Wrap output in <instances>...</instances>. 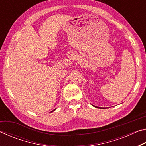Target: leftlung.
<instances>
[{
    "label": "left lung",
    "instance_id": "left-lung-1",
    "mask_svg": "<svg viewBox=\"0 0 146 146\" xmlns=\"http://www.w3.org/2000/svg\"><path fill=\"white\" fill-rule=\"evenodd\" d=\"M94 107H95V108H97V106H94ZM101 108V109H104V108H100V107H99V108ZM104 109H105V108H104Z\"/></svg>",
    "mask_w": 146,
    "mask_h": 146
}]
</instances>
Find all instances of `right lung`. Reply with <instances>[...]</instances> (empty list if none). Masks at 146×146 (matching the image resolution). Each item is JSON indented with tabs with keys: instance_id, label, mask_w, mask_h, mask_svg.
Here are the masks:
<instances>
[{
	"instance_id": "right-lung-1",
	"label": "right lung",
	"mask_w": 146,
	"mask_h": 146,
	"mask_svg": "<svg viewBox=\"0 0 146 146\" xmlns=\"http://www.w3.org/2000/svg\"><path fill=\"white\" fill-rule=\"evenodd\" d=\"M55 110H56V109H55V110H53V111H51V112H53V111H55Z\"/></svg>"
}]
</instances>
